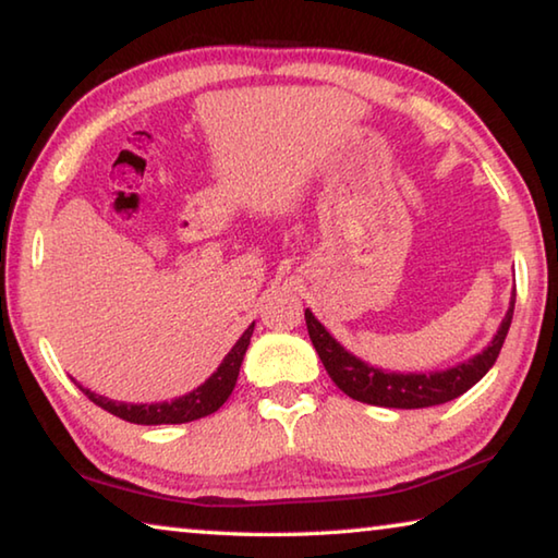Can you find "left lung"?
I'll return each instance as SVG.
<instances>
[{
    "label": "left lung",
    "instance_id": "obj_1",
    "mask_svg": "<svg viewBox=\"0 0 558 558\" xmlns=\"http://www.w3.org/2000/svg\"><path fill=\"white\" fill-rule=\"evenodd\" d=\"M514 300L517 290H512V298H509V310L502 325H499L493 342H489L483 352L468 359V362L452 366V369L428 374H396L376 369V366H369L362 362V359L349 354L310 310H305V323L310 339H313L317 354L323 359L329 379H332L349 399L372 405H384V409H428V405L458 399V396L472 389V386L493 369V364L499 356V349L505 344L509 325H512Z\"/></svg>",
    "mask_w": 558,
    "mask_h": 558
}]
</instances>
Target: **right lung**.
I'll return each mask as SVG.
<instances>
[{
    "instance_id": "add662e5",
    "label": "right lung",
    "mask_w": 558,
    "mask_h": 558,
    "mask_svg": "<svg viewBox=\"0 0 558 558\" xmlns=\"http://www.w3.org/2000/svg\"><path fill=\"white\" fill-rule=\"evenodd\" d=\"M253 327H256V323L248 325V329L239 337V342L231 347V352L223 356L219 369H216L209 379H206L202 386H196L194 391L179 396L174 401L125 403V401H112L108 396L93 393L90 389H83L81 384L78 389L86 393L93 403L100 405L102 411L118 415V418L128 423H137V426H162V423H189V421L204 418V415H211L214 411H219L226 403V399L231 396L235 379H239L243 354L251 344Z\"/></svg>"
}]
</instances>
